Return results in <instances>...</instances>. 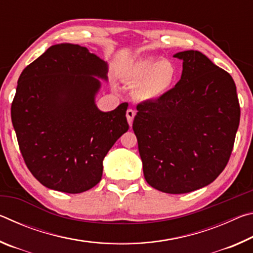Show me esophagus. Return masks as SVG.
<instances>
[{"label": "esophagus", "instance_id": "obj_1", "mask_svg": "<svg viewBox=\"0 0 253 253\" xmlns=\"http://www.w3.org/2000/svg\"><path fill=\"white\" fill-rule=\"evenodd\" d=\"M135 115H136L135 110H132V109H128V110L126 111V117H127V122H128V124H129V126H130V127H131V125H132V121H134V117H135Z\"/></svg>", "mask_w": 253, "mask_h": 253}]
</instances>
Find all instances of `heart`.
<instances>
[{"mask_svg": "<svg viewBox=\"0 0 253 253\" xmlns=\"http://www.w3.org/2000/svg\"><path fill=\"white\" fill-rule=\"evenodd\" d=\"M177 77L176 66L166 59L142 58L136 60L127 71V78L137 84L136 96L140 100H157L168 92Z\"/></svg>", "mask_w": 253, "mask_h": 253, "instance_id": "b5f03b06", "label": "heart"}]
</instances>
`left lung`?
Here are the masks:
<instances>
[{"instance_id":"obj_1","label":"left lung","mask_w":253,"mask_h":253,"mask_svg":"<svg viewBox=\"0 0 253 253\" xmlns=\"http://www.w3.org/2000/svg\"><path fill=\"white\" fill-rule=\"evenodd\" d=\"M183 60L181 79L160 99L137 106L132 129L146 182L183 194L212 183L225 169L240 123L237 87L200 51Z\"/></svg>"}]
</instances>
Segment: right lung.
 <instances>
[{
	"label": "right lung",
	"instance_id": "1",
	"mask_svg": "<svg viewBox=\"0 0 253 253\" xmlns=\"http://www.w3.org/2000/svg\"><path fill=\"white\" fill-rule=\"evenodd\" d=\"M107 63L84 46H50L18 80L11 118L30 172L45 187L76 194L100 182L102 161L129 128L128 104L104 113L95 97L96 77Z\"/></svg>",
	"mask_w": 253,
	"mask_h": 253
}]
</instances>
